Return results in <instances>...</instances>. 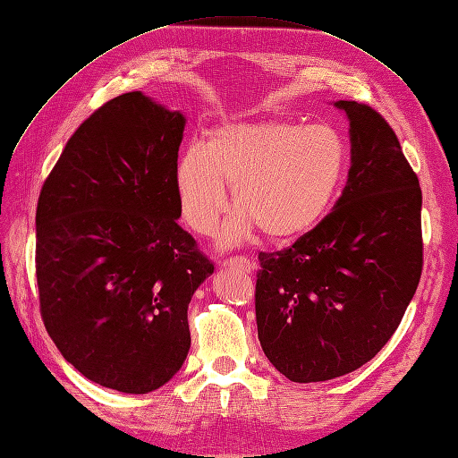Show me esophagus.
I'll list each match as a JSON object with an SVG mask.
<instances>
[{
  "instance_id": "1",
  "label": "esophagus",
  "mask_w": 458,
  "mask_h": 458,
  "mask_svg": "<svg viewBox=\"0 0 458 458\" xmlns=\"http://www.w3.org/2000/svg\"><path fill=\"white\" fill-rule=\"evenodd\" d=\"M222 265H224V267L239 268V270H242V272H246V274H250L251 270H255V265H253L250 259H246V258H227V259L222 261Z\"/></svg>"
}]
</instances>
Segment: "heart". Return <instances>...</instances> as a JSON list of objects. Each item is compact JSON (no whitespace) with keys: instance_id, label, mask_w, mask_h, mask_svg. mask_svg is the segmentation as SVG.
Instances as JSON below:
<instances>
[{"instance_id":"obj_1","label":"heart","mask_w":458,"mask_h":458,"mask_svg":"<svg viewBox=\"0 0 458 458\" xmlns=\"http://www.w3.org/2000/svg\"><path fill=\"white\" fill-rule=\"evenodd\" d=\"M347 169L344 137L327 123L293 120L227 123L210 131L203 150L191 146L176 161L174 190L184 224L197 234L216 231L231 188L236 212L219 242H287L312 231L331 208Z\"/></svg>"}]
</instances>
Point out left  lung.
Instances as JSON below:
<instances>
[{
    "label": "left lung",
    "instance_id": "left-lung-1",
    "mask_svg": "<svg viewBox=\"0 0 458 458\" xmlns=\"http://www.w3.org/2000/svg\"><path fill=\"white\" fill-rule=\"evenodd\" d=\"M350 118L352 167L321 222L289 248L261 251L258 336L295 383L360 369L394 335L423 272L419 178L379 113L336 101Z\"/></svg>",
    "mask_w": 458,
    "mask_h": 458
}]
</instances>
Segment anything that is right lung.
Returning <instances> with one entry per match:
<instances>
[{
	"label": "right lung",
	"instance_id": "1",
	"mask_svg": "<svg viewBox=\"0 0 458 458\" xmlns=\"http://www.w3.org/2000/svg\"><path fill=\"white\" fill-rule=\"evenodd\" d=\"M186 118L140 91L81 123L38 200L41 318L82 376L130 394L186 360L188 306L214 272L178 225L174 169Z\"/></svg>",
	"mask_w": 458,
	"mask_h": 458
}]
</instances>
